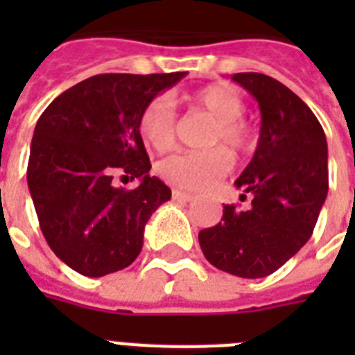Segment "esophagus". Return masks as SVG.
Masks as SVG:
<instances>
[{"label":"esophagus","instance_id":"esophagus-1","mask_svg":"<svg viewBox=\"0 0 355 355\" xmlns=\"http://www.w3.org/2000/svg\"><path fill=\"white\" fill-rule=\"evenodd\" d=\"M173 199L180 200V202H191L195 199L191 193H186L182 189H173Z\"/></svg>","mask_w":355,"mask_h":355}]
</instances>
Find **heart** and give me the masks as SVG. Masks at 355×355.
Returning <instances> with one entry per match:
<instances>
[{
    "label": "heart",
    "instance_id": "heart-1",
    "mask_svg": "<svg viewBox=\"0 0 355 355\" xmlns=\"http://www.w3.org/2000/svg\"><path fill=\"white\" fill-rule=\"evenodd\" d=\"M193 103L216 119V127L208 136V145H225L234 155H241L252 145V130L241 116L245 101L230 86L211 85L193 96ZM138 132L144 144L150 149L164 153L175 141V108L166 97H156L141 110L138 119ZM230 156L225 149L186 150L178 153L158 166L164 180L182 189H208L230 171Z\"/></svg>",
    "mask_w": 355,
    "mask_h": 355
}]
</instances>
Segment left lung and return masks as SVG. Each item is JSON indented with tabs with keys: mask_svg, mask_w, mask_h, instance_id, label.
Instances as JSON below:
<instances>
[{
	"mask_svg": "<svg viewBox=\"0 0 355 355\" xmlns=\"http://www.w3.org/2000/svg\"><path fill=\"white\" fill-rule=\"evenodd\" d=\"M258 101L261 127L256 153L236 180L250 208L227 205L219 225L199 232L206 259L241 278L278 270L308 243L328 193V144L319 119L280 80L236 73Z\"/></svg>",
	"mask_w": 355,
	"mask_h": 355,
	"instance_id": "8db88e82",
	"label": "left lung"
}]
</instances>
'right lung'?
I'll return each instance as SVG.
<instances>
[{
  "instance_id": "add662e5",
  "label": "right lung",
  "mask_w": 355,
  "mask_h": 355,
  "mask_svg": "<svg viewBox=\"0 0 355 355\" xmlns=\"http://www.w3.org/2000/svg\"><path fill=\"white\" fill-rule=\"evenodd\" d=\"M177 73L94 75L44 110L31 141L27 184L47 245L80 275L99 278L138 258L153 211L171 189L150 177L139 114ZM139 178L134 190L113 177Z\"/></svg>"
}]
</instances>
